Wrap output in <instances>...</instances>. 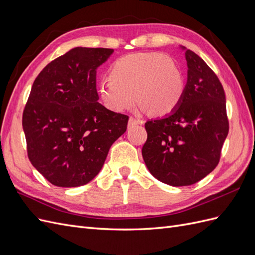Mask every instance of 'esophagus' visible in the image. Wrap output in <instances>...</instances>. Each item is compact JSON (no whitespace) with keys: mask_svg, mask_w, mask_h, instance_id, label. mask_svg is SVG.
Returning a JSON list of instances; mask_svg holds the SVG:
<instances>
[{"mask_svg":"<svg viewBox=\"0 0 255 255\" xmlns=\"http://www.w3.org/2000/svg\"><path fill=\"white\" fill-rule=\"evenodd\" d=\"M143 123H144V121L141 120V119H136V118H134V117H129L128 127V128H133V127L136 126V125H143Z\"/></svg>","mask_w":255,"mask_h":255,"instance_id":"obj_1","label":"esophagus"}]
</instances>
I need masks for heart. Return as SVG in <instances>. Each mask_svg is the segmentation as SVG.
I'll list each match as a JSON object with an SVG mask.
<instances>
[{"mask_svg": "<svg viewBox=\"0 0 255 255\" xmlns=\"http://www.w3.org/2000/svg\"><path fill=\"white\" fill-rule=\"evenodd\" d=\"M184 80L179 66L160 53H136L116 60L110 78L99 84L105 106L115 112L132 107L136 98L140 109L154 115H167L180 104Z\"/></svg>", "mask_w": 255, "mask_h": 255, "instance_id": "heart-1", "label": "heart"}]
</instances>
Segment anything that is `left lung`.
Returning <instances> with one entry per match:
<instances>
[{"label":"left lung","mask_w":255,"mask_h":255,"mask_svg":"<svg viewBox=\"0 0 255 255\" xmlns=\"http://www.w3.org/2000/svg\"><path fill=\"white\" fill-rule=\"evenodd\" d=\"M183 49L188 70L181 102L166 117L145 122L142 146L151 174L171 186H188L211 173L229 133L219 79L195 52Z\"/></svg>","instance_id":"obj_1"}]
</instances>
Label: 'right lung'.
I'll use <instances>...</instances> for the list:
<instances>
[{
    "label": "right lung",
    "instance_id": "obj_1",
    "mask_svg": "<svg viewBox=\"0 0 255 255\" xmlns=\"http://www.w3.org/2000/svg\"><path fill=\"white\" fill-rule=\"evenodd\" d=\"M113 49L74 48L38 74L22 127L32 165L51 184L78 187L101 170L128 117L98 102L97 69Z\"/></svg>",
    "mask_w": 255,
    "mask_h": 255
}]
</instances>
